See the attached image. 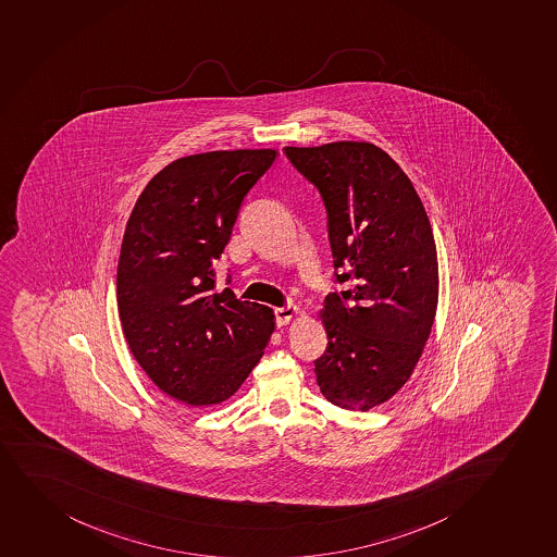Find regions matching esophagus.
Returning <instances> with one entry per match:
<instances>
[{"label": "esophagus", "mask_w": 557, "mask_h": 557, "mask_svg": "<svg viewBox=\"0 0 557 557\" xmlns=\"http://www.w3.org/2000/svg\"><path fill=\"white\" fill-rule=\"evenodd\" d=\"M299 310H297V306L287 305L284 308H276L275 310V322L278 326H284V324H289L293 317L297 315Z\"/></svg>", "instance_id": "obj_1"}]
</instances>
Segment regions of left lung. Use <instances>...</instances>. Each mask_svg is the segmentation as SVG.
<instances>
[{
  "mask_svg": "<svg viewBox=\"0 0 557 557\" xmlns=\"http://www.w3.org/2000/svg\"><path fill=\"white\" fill-rule=\"evenodd\" d=\"M326 207L335 284L321 310L329 346L315 359L330 404L369 410L409 380L433 329L438 262L422 199L370 143L284 148Z\"/></svg>",
  "mask_w": 557,
  "mask_h": 557,
  "instance_id": "1",
  "label": "left lung"
}]
</instances>
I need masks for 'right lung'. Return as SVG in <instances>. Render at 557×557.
Wrapping results in <instances>:
<instances>
[{
  "instance_id": "add662e5",
  "label": "right lung",
  "mask_w": 557,
  "mask_h": 557,
  "mask_svg": "<svg viewBox=\"0 0 557 557\" xmlns=\"http://www.w3.org/2000/svg\"><path fill=\"white\" fill-rule=\"evenodd\" d=\"M275 158L218 150L176 159L129 214L117 265L124 337L148 377L183 404L231 398L275 329L271 308L214 284L242 201Z\"/></svg>"
}]
</instances>
